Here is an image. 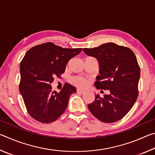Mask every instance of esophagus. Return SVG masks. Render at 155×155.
I'll use <instances>...</instances> for the list:
<instances>
[{
  "label": "esophagus",
  "mask_w": 155,
  "mask_h": 155,
  "mask_svg": "<svg viewBox=\"0 0 155 155\" xmlns=\"http://www.w3.org/2000/svg\"><path fill=\"white\" fill-rule=\"evenodd\" d=\"M77 93H78V94H83L84 93H85V91L81 90H79V89H78V90H77Z\"/></svg>",
  "instance_id": "obj_1"
}]
</instances>
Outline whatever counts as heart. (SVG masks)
<instances>
[{"label":"heart","mask_w":155,"mask_h":155,"mask_svg":"<svg viewBox=\"0 0 155 155\" xmlns=\"http://www.w3.org/2000/svg\"><path fill=\"white\" fill-rule=\"evenodd\" d=\"M72 83L79 88H86L90 84V81L84 77L77 76L72 78Z\"/></svg>","instance_id":"heart-1"}]
</instances>
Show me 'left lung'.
I'll list each match as a JSON object with an SVG mask.
<instances>
[{
	"label": "left lung",
	"instance_id": "8db88e82",
	"mask_svg": "<svg viewBox=\"0 0 155 155\" xmlns=\"http://www.w3.org/2000/svg\"><path fill=\"white\" fill-rule=\"evenodd\" d=\"M96 57L100 76L94 83L98 90H109V95H95L87 107L94 117L104 123L122 119L134 105L138 97L140 67L133 52L127 47L109 42L93 48H83Z\"/></svg>",
	"mask_w": 155,
	"mask_h": 155
}]
</instances>
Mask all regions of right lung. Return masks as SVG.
<instances>
[{
    "label": "right lung",
    "mask_w": 155,
    "mask_h": 155,
    "mask_svg": "<svg viewBox=\"0 0 155 155\" xmlns=\"http://www.w3.org/2000/svg\"><path fill=\"white\" fill-rule=\"evenodd\" d=\"M82 48H64L52 42L39 44L28 50L20 62L19 90L26 109L37 121L48 124L65 112L76 88L65 83L61 91H52L54 77L64 74L68 62Z\"/></svg>",
    "instance_id": "add662e5"
}]
</instances>
